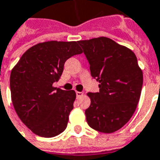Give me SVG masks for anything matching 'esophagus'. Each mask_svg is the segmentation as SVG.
Here are the masks:
<instances>
[{"label": "esophagus", "instance_id": "1", "mask_svg": "<svg viewBox=\"0 0 160 160\" xmlns=\"http://www.w3.org/2000/svg\"><path fill=\"white\" fill-rule=\"evenodd\" d=\"M83 95V92H76V96L79 98V97H81V96Z\"/></svg>", "mask_w": 160, "mask_h": 160}]
</instances>
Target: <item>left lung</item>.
Here are the masks:
<instances>
[{
  "label": "left lung",
  "instance_id": "1",
  "mask_svg": "<svg viewBox=\"0 0 160 160\" xmlns=\"http://www.w3.org/2000/svg\"><path fill=\"white\" fill-rule=\"evenodd\" d=\"M99 82V92H89L85 110L91 128L103 133L118 131L128 122L139 102L142 72L134 52L107 37L78 41Z\"/></svg>",
  "mask_w": 160,
  "mask_h": 160
}]
</instances>
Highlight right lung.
Masks as SVG:
<instances>
[{
    "label": "right lung",
    "instance_id": "1",
    "mask_svg": "<svg viewBox=\"0 0 160 160\" xmlns=\"http://www.w3.org/2000/svg\"><path fill=\"white\" fill-rule=\"evenodd\" d=\"M82 53L76 41H47L29 48L12 68L10 89L14 109L35 135L56 137L64 131L75 92L53 87L65 62Z\"/></svg>",
    "mask_w": 160,
    "mask_h": 160
}]
</instances>
